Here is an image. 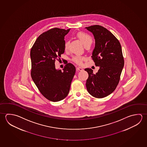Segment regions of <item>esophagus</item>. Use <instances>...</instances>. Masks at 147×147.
Masks as SVG:
<instances>
[{
    "instance_id": "1",
    "label": "esophagus",
    "mask_w": 147,
    "mask_h": 147,
    "mask_svg": "<svg viewBox=\"0 0 147 147\" xmlns=\"http://www.w3.org/2000/svg\"><path fill=\"white\" fill-rule=\"evenodd\" d=\"M76 69H77V70H78V71H82V70H83L82 68V67H77Z\"/></svg>"
}]
</instances>
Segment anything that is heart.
I'll return each mask as SVG.
<instances>
[{"label":"heart","instance_id":"obj_1","mask_svg":"<svg viewBox=\"0 0 147 147\" xmlns=\"http://www.w3.org/2000/svg\"><path fill=\"white\" fill-rule=\"evenodd\" d=\"M77 37L82 41V44L86 47H90L93 42V39L92 37L89 34H86L83 32H80L77 34ZM69 42L65 41L64 44V47L65 51H67L69 49ZM85 58L83 56L76 55L72 57V60L77 65H81L82 64L83 60L85 59Z\"/></svg>","mask_w":147,"mask_h":147}]
</instances>
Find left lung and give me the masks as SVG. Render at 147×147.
<instances>
[{"label":"left lung","mask_w":147,"mask_h":147,"mask_svg":"<svg viewBox=\"0 0 147 147\" xmlns=\"http://www.w3.org/2000/svg\"><path fill=\"white\" fill-rule=\"evenodd\" d=\"M86 28L92 33L95 45L92 53L93 61L100 67L96 74L87 68L89 76L86 81L88 92L96 98L109 95L116 89L124 67L121 44L113 34L103 26L95 25Z\"/></svg>","instance_id":"8db88e82"}]
</instances>
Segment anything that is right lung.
<instances>
[{"label":"right lung","instance_id":"obj_1","mask_svg":"<svg viewBox=\"0 0 147 147\" xmlns=\"http://www.w3.org/2000/svg\"><path fill=\"white\" fill-rule=\"evenodd\" d=\"M70 29L54 28L44 32L36 39L30 51L31 76L40 92L52 102L62 100L67 96L76 69L68 63L63 71L55 69L65 52V36Z\"/></svg>","mask_w":147,"mask_h":147}]
</instances>
